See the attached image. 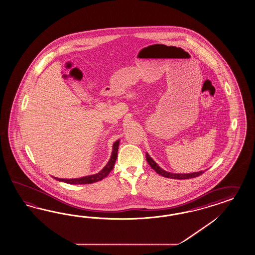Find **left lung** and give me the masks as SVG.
Wrapping results in <instances>:
<instances>
[{"label": "left lung", "instance_id": "obj_1", "mask_svg": "<svg viewBox=\"0 0 255 255\" xmlns=\"http://www.w3.org/2000/svg\"><path fill=\"white\" fill-rule=\"evenodd\" d=\"M146 160L148 163L150 164V167L153 170H155L157 174L161 175V176L167 177V178H174V179H189L192 177H196V176H201L202 174L204 173V171H199V172H194V173H189V174H174V173H170L165 170L162 169L158 164H157L152 158L146 152Z\"/></svg>", "mask_w": 255, "mask_h": 255}]
</instances>
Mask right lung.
Returning <instances> with one entry per match:
<instances>
[{"instance_id": "1", "label": "right lung", "mask_w": 255, "mask_h": 255, "mask_svg": "<svg viewBox=\"0 0 255 255\" xmlns=\"http://www.w3.org/2000/svg\"><path fill=\"white\" fill-rule=\"evenodd\" d=\"M119 142L120 139H118L114 145H113V150H112L111 157L110 160L108 161V163H106L105 167L101 170L97 174L91 175V176H83V177H79V178H58V177H54L56 180L62 181V182L67 183V184H74V185H80V184H92V183L97 182L102 179H104L105 176H108L109 173L111 172L112 169L114 168L115 163L118 159V147H119Z\"/></svg>"}]
</instances>
